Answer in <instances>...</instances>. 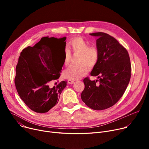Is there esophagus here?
Here are the masks:
<instances>
[{
    "label": "esophagus",
    "instance_id": "1",
    "mask_svg": "<svg viewBox=\"0 0 149 149\" xmlns=\"http://www.w3.org/2000/svg\"><path fill=\"white\" fill-rule=\"evenodd\" d=\"M67 81H68V83L70 84H72L75 83V81L74 80H68Z\"/></svg>",
    "mask_w": 149,
    "mask_h": 149
}]
</instances>
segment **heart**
<instances>
[{"label":"heart","mask_w":149,"mask_h":149,"mask_svg":"<svg viewBox=\"0 0 149 149\" xmlns=\"http://www.w3.org/2000/svg\"><path fill=\"white\" fill-rule=\"evenodd\" d=\"M69 45L74 52L79 54L78 64L71 65L63 72V77L71 80L80 79L87 74L88 68L93 67L98 61V50L94 46H89V43L81 37H75L69 41ZM70 58V52L66 49L64 51L63 63L66 65Z\"/></svg>","instance_id":"heart-1"}]
</instances>
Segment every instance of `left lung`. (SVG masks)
Wrapping results in <instances>:
<instances>
[{"instance_id":"obj_1","label":"left lung","mask_w":149,"mask_h":149,"mask_svg":"<svg viewBox=\"0 0 149 149\" xmlns=\"http://www.w3.org/2000/svg\"><path fill=\"white\" fill-rule=\"evenodd\" d=\"M89 34L98 37L99 57L91 75L99 80L85 78L81 98L93 110H104L113 106L126 91L130 79V60L127 51L113 37L101 32Z\"/></svg>"}]
</instances>
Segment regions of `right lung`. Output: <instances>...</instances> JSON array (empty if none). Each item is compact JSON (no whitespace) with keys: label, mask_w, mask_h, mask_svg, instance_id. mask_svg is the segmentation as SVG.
Returning a JSON list of instances; mask_svg holds the SVG:
<instances>
[{"label":"right lung","mask_w":149,"mask_h":149,"mask_svg":"<svg viewBox=\"0 0 149 149\" xmlns=\"http://www.w3.org/2000/svg\"><path fill=\"white\" fill-rule=\"evenodd\" d=\"M59 39L65 42L66 37ZM40 41L33 47L23 49L20 53L14 81L25 104L32 111L43 113L58 103L66 81H61L52 88L49 87L50 81L60 77L62 66L61 68L57 65L50 48L45 44L46 41Z\"/></svg>","instance_id":"obj_1"}]
</instances>
